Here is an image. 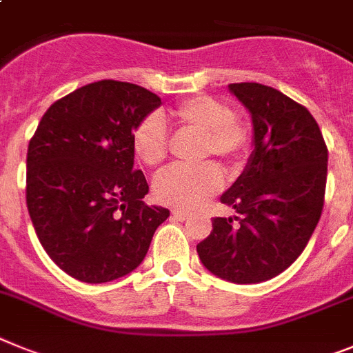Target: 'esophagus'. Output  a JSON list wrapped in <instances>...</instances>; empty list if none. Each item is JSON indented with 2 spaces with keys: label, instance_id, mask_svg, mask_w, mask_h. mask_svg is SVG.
I'll list each match as a JSON object with an SVG mask.
<instances>
[{
  "label": "esophagus",
  "instance_id": "obj_1",
  "mask_svg": "<svg viewBox=\"0 0 353 353\" xmlns=\"http://www.w3.org/2000/svg\"><path fill=\"white\" fill-rule=\"evenodd\" d=\"M172 216L176 220H179V222H183V220L188 219L190 213H188V211H185V210H174L172 211Z\"/></svg>",
  "mask_w": 353,
  "mask_h": 353
}]
</instances>
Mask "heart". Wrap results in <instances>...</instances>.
<instances>
[{"label": "heart", "instance_id": "heart-1", "mask_svg": "<svg viewBox=\"0 0 353 353\" xmlns=\"http://www.w3.org/2000/svg\"><path fill=\"white\" fill-rule=\"evenodd\" d=\"M170 117L179 130L201 134V159L216 156L229 168H236L249 154L252 143L249 130L222 101L210 96H194L176 104L170 110ZM131 145L134 156L145 167H159L167 159L170 147L163 119L156 113L143 117L134 125ZM222 185L223 174L219 165L206 161L195 167H172L159 174L154 181V195L161 204L192 210L220 192Z\"/></svg>", "mask_w": 353, "mask_h": 353}]
</instances>
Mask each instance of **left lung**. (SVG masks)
Segmentation results:
<instances>
[{
	"instance_id": "left-lung-1",
	"label": "left lung",
	"mask_w": 353,
	"mask_h": 353,
	"mask_svg": "<svg viewBox=\"0 0 353 353\" xmlns=\"http://www.w3.org/2000/svg\"><path fill=\"white\" fill-rule=\"evenodd\" d=\"M254 122L249 165L220 201L238 216H214L197 245L202 265L236 284L268 281L295 261L320 222L327 145L309 110L277 88L231 83Z\"/></svg>"
}]
</instances>
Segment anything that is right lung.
Segmentation results:
<instances>
[{
  "instance_id": "right-lung-1",
  "label": "right lung",
  "mask_w": 353,
  "mask_h": 353,
  "mask_svg": "<svg viewBox=\"0 0 353 353\" xmlns=\"http://www.w3.org/2000/svg\"><path fill=\"white\" fill-rule=\"evenodd\" d=\"M159 104L147 88L101 79L54 101L30 140V219L54 265L81 283L133 272L170 214L143 202L149 185L133 168L134 125Z\"/></svg>"
}]
</instances>
